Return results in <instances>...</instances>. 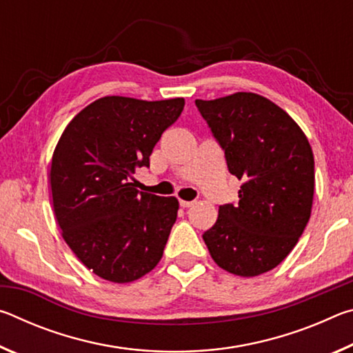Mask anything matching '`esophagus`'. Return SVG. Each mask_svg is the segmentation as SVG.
<instances>
[{"mask_svg":"<svg viewBox=\"0 0 353 353\" xmlns=\"http://www.w3.org/2000/svg\"><path fill=\"white\" fill-rule=\"evenodd\" d=\"M179 204H181V207H183V208H187V207H191L194 204V201H183V199H181L179 201Z\"/></svg>","mask_w":353,"mask_h":353,"instance_id":"34e87169","label":"esophagus"}]
</instances>
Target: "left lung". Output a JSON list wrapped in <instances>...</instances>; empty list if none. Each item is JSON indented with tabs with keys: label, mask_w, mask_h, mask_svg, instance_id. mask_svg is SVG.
<instances>
[{
	"label": "left lung",
	"mask_w": 353,
	"mask_h": 353,
	"mask_svg": "<svg viewBox=\"0 0 353 353\" xmlns=\"http://www.w3.org/2000/svg\"><path fill=\"white\" fill-rule=\"evenodd\" d=\"M196 107L223 148L230 174L243 181L238 204L221 205L202 238L219 268L260 276L286 259L312 214V146L288 113L256 93L196 99Z\"/></svg>",
	"instance_id": "8db88e82"
}]
</instances>
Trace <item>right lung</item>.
<instances>
[{
	"mask_svg": "<svg viewBox=\"0 0 353 353\" xmlns=\"http://www.w3.org/2000/svg\"><path fill=\"white\" fill-rule=\"evenodd\" d=\"M185 99L104 97L71 119L51 160L52 207L63 240L83 266L113 283L152 271L163 255L179 201L135 188Z\"/></svg>",
	"mask_w": 353,
	"mask_h": 353,
	"instance_id": "add662e5",
	"label": "right lung"
}]
</instances>
